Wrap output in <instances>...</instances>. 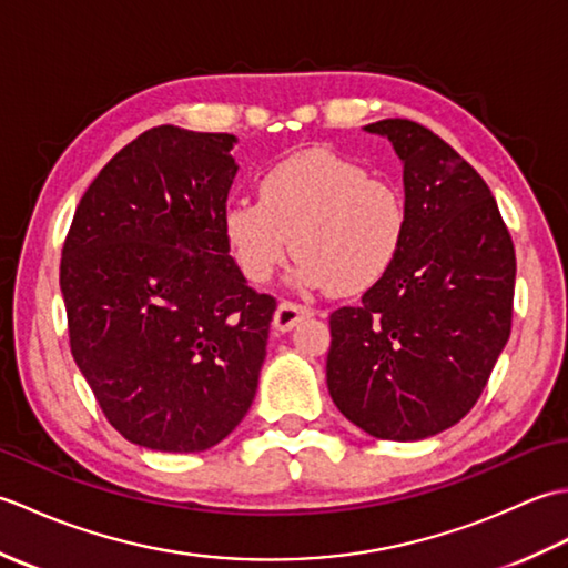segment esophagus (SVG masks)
Masks as SVG:
<instances>
[{
	"mask_svg": "<svg viewBox=\"0 0 568 568\" xmlns=\"http://www.w3.org/2000/svg\"><path fill=\"white\" fill-rule=\"evenodd\" d=\"M312 315H315V312H312L310 307L291 303V300H283V303L277 305L275 315H273V327L277 332H291L297 322H303V320H307Z\"/></svg>",
	"mask_w": 568,
	"mask_h": 568,
	"instance_id": "esophagus-1",
	"label": "esophagus"
}]
</instances>
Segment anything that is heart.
<instances>
[{
  "label": "heart",
  "instance_id": "obj_1",
  "mask_svg": "<svg viewBox=\"0 0 568 568\" xmlns=\"http://www.w3.org/2000/svg\"><path fill=\"white\" fill-rule=\"evenodd\" d=\"M261 200L234 197L224 207L229 253L251 283H268L295 246L300 287L364 293L393 271L407 239L403 187L368 175L329 149H310L275 163L258 183Z\"/></svg>",
  "mask_w": 568,
  "mask_h": 568
}]
</instances>
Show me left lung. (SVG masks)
Returning a JSON list of instances; mask_svg holds the SVG:
<instances>
[{
  "label": "left lung",
  "instance_id": "8db88e82",
  "mask_svg": "<svg viewBox=\"0 0 568 568\" xmlns=\"http://www.w3.org/2000/svg\"><path fill=\"white\" fill-rule=\"evenodd\" d=\"M403 161L400 258L358 307L332 312L334 405L376 439L417 442L456 425L508 344L515 246L486 180L409 119L368 124Z\"/></svg>",
  "mask_w": 568,
  "mask_h": 568
}]
</instances>
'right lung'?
Wrapping results in <instances>:
<instances>
[{"mask_svg":"<svg viewBox=\"0 0 568 568\" xmlns=\"http://www.w3.org/2000/svg\"><path fill=\"white\" fill-rule=\"evenodd\" d=\"M236 136L143 131L84 192L60 258L70 352L110 425L204 452L253 403L275 297L246 285L222 214Z\"/></svg>","mask_w":568,"mask_h":568,"instance_id":"1","label":"right lung"}]
</instances>
